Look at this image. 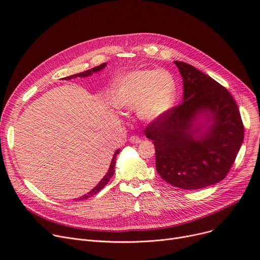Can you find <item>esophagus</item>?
I'll list each match as a JSON object with an SVG mask.
<instances>
[{
	"mask_svg": "<svg viewBox=\"0 0 260 260\" xmlns=\"http://www.w3.org/2000/svg\"><path fill=\"white\" fill-rule=\"evenodd\" d=\"M129 141L132 142V143H140L141 142V139L138 137V136H132V137L129 138Z\"/></svg>",
	"mask_w": 260,
	"mask_h": 260,
	"instance_id": "obj_1",
	"label": "esophagus"
}]
</instances>
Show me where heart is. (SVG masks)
<instances>
[{"instance_id": "obj_1", "label": "heart", "mask_w": 260, "mask_h": 260, "mask_svg": "<svg viewBox=\"0 0 260 260\" xmlns=\"http://www.w3.org/2000/svg\"><path fill=\"white\" fill-rule=\"evenodd\" d=\"M176 95L173 76L165 70H139L121 77L113 87L117 108L137 109L146 120H154L172 107Z\"/></svg>"}]
</instances>
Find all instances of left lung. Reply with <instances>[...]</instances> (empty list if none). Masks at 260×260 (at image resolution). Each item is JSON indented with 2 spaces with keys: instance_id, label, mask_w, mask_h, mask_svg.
I'll return each mask as SVG.
<instances>
[{
  "instance_id": "left-lung-1",
  "label": "left lung",
  "mask_w": 260,
  "mask_h": 260,
  "mask_svg": "<svg viewBox=\"0 0 260 260\" xmlns=\"http://www.w3.org/2000/svg\"><path fill=\"white\" fill-rule=\"evenodd\" d=\"M183 79V102L154 119L144 129L154 141L156 170L168 183L198 189L223 180L243 141L244 126L230 91L192 65L175 61ZM210 112L213 123L194 138L192 122Z\"/></svg>"
}]
</instances>
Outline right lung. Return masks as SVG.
Segmentation results:
<instances>
[{"mask_svg":"<svg viewBox=\"0 0 260 260\" xmlns=\"http://www.w3.org/2000/svg\"><path fill=\"white\" fill-rule=\"evenodd\" d=\"M105 63H103V64H101V65H99V66H95V67H93V68H91V70H88V71H86V72H83V73H80V74H77V75H73V76H70V77H66V78H63V79H65V80H71L72 78H77V77H87V76H89V75H91L92 73H94V72H99V71H101V70H103V68L105 67ZM119 154V149L118 151L115 153V155H114V157H113V160H112V163H111V167H109V169H108V172L106 173V175L104 176V178L97 184V186L95 187H93L89 193H87L86 195H84V196H82V197H80L78 200H83V199H87V198H89V197H91V196H93V195H95L97 194L98 192H100V190L108 183V181H109V179L112 178L113 177V175H114V173H115V165H116V156Z\"/></svg>","mask_w":260,"mask_h":260,"instance_id":"right-lung-1","label":"right lung"}]
</instances>
